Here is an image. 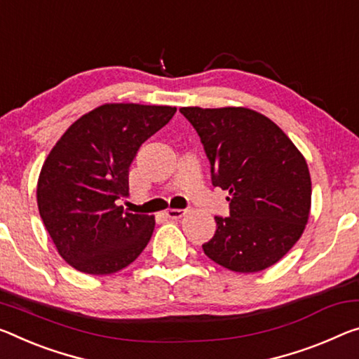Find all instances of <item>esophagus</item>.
I'll list each match as a JSON object with an SVG mask.
<instances>
[{
	"label": "esophagus",
	"instance_id": "34e87169",
	"mask_svg": "<svg viewBox=\"0 0 359 359\" xmlns=\"http://www.w3.org/2000/svg\"><path fill=\"white\" fill-rule=\"evenodd\" d=\"M185 214H187L185 209H168L166 210V217H169V219H180V217H184Z\"/></svg>",
	"mask_w": 359,
	"mask_h": 359
}]
</instances>
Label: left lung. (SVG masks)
<instances>
[{
  "label": "left lung",
  "mask_w": 359,
  "mask_h": 359,
  "mask_svg": "<svg viewBox=\"0 0 359 359\" xmlns=\"http://www.w3.org/2000/svg\"><path fill=\"white\" fill-rule=\"evenodd\" d=\"M210 163L212 185L229 190L230 215L203 244L210 260L238 273L275 265L302 236L311 179L302 153L283 130L244 107H182Z\"/></svg>",
  "instance_id": "1"
}]
</instances>
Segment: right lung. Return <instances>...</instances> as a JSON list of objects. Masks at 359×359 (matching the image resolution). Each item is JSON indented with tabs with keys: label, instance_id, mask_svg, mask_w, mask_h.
<instances>
[{
	"label": "right lung",
	"instance_id": "right-lung-1",
	"mask_svg": "<svg viewBox=\"0 0 359 359\" xmlns=\"http://www.w3.org/2000/svg\"><path fill=\"white\" fill-rule=\"evenodd\" d=\"M177 108L105 104L86 113L57 140L36 187L39 215L68 265L111 275L139 257L155 217L118 206L129 193V166L147 139Z\"/></svg>",
	"mask_w": 359,
	"mask_h": 359
}]
</instances>
